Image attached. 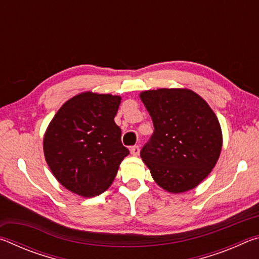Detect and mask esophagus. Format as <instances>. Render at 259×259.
Returning <instances> with one entry per match:
<instances>
[{"label":"esophagus","mask_w":259,"mask_h":259,"mask_svg":"<svg viewBox=\"0 0 259 259\" xmlns=\"http://www.w3.org/2000/svg\"><path fill=\"white\" fill-rule=\"evenodd\" d=\"M130 152H131V154L133 155H135V156H138L139 155V152H140V150H139V146H133L130 148Z\"/></svg>","instance_id":"obj_1"}]
</instances>
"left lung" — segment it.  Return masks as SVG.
<instances>
[{"mask_svg": "<svg viewBox=\"0 0 259 259\" xmlns=\"http://www.w3.org/2000/svg\"><path fill=\"white\" fill-rule=\"evenodd\" d=\"M154 133L140 151L155 183L170 193L193 190L211 172L222 151L216 114L190 89L140 94Z\"/></svg>", "mask_w": 259, "mask_h": 259, "instance_id": "left-lung-1", "label": "left lung"}]
</instances>
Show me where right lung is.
<instances>
[{
	"label": "right lung",
	"mask_w": 259,
	"mask_h": 259,
	"mask_svg": "<svg viewBox=\"0 0 259 259\" xmlns=\"http://www.w3.org/2000/svg\"><path fill=\"white\" fill-rule=\"evenodd\" d=\"M120 103V96L87 91L67 100L48 125L46 161L68 191L91 198L112 185L129 154L114 122Z\"/></svg>",
	"instance_id": "1"
}]
</instances>
